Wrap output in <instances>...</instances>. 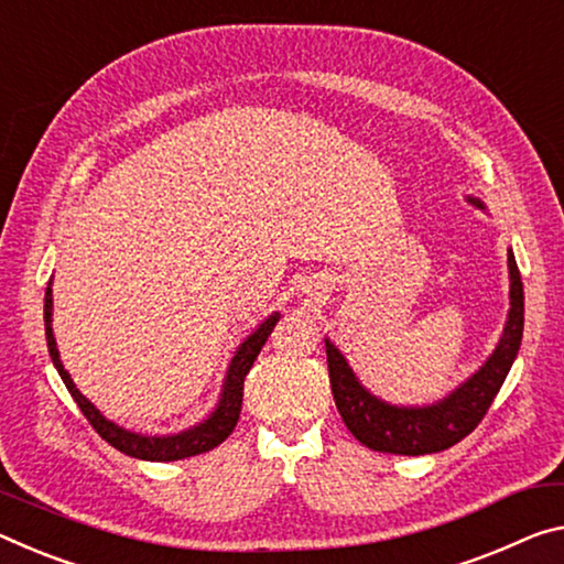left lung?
Masks as SVG:
<instances>
[{
  "mask_svg": "<svg viewBox=\"0 0 564 564\" xmlns=\"http://www.w3.org/2000/svg\"><path fill=\"white\" fill-rule=\"evenodd\" d=\"M509 318L499 346L489 361L471 377L467 383L449 394V399L426 409H397L373 399L348 369L344 356L326 341L328 381L334 391V401L344 424L356 440L373 452L404 454V457H419V454H434L449 449L464 436L471 434L477 424L495 401L497 391L502 389L517 351L522 344L524 328V291L520 268L509 250Z\"/></svg>",
  "mask_w": 564,
  "mask_h": 564,
  "instance_id": "obj_1",
  "label": "left lung"
}]
</instances>
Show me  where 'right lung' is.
I'll return each mask as SVG.
<instances>
[{
	"mask_svg": "<svg viewBox=\"0 0 564 564\" xmlns=\"http://www.w3.org/2000/svg\"><path fill=\"white\" fill-rule=\"evenodd\" d=\"M275 321H279V316L268 318L265 324L258 328L253 336H248V341L238 348L236 359L230 361L220 404L216 411H213L208 422H203L195 429H187V432L175 434V436H140V434L124 432V429L115 426L112 422H107L100 411H97L77 391L73 379H69V373L65 371V366H62V361H59L55 336H52V326H50L52 324V289L47 285V291H44V334H47V348H50L52 364H55V369L59 371V377H62V381H65L67 391L77 401V406L85 414L87 422L93 424L95 432L100 434L107 444H112L115 449L128 454V457L148 459V462L187 459V457H195V454L210 452L213 446H218L220 442L228 440V434L234 432L238 424L240 406H243V379L250 371V366H253V361L258 359V354H261V348L268 341V336H271Z\"/></svg>",
	"mask_w": 564,
	"mask_h": 564,
	"instance_id": "1",
	"label": "right lung"
}]
</instances>
